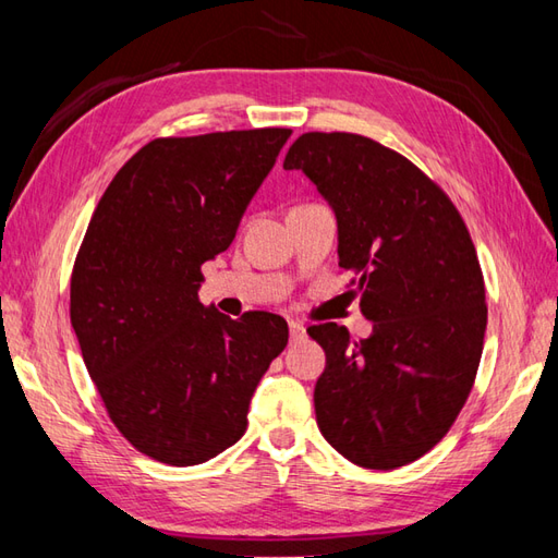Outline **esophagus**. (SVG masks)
I'll use <instances>...</instances> for the list:
<instances>
[{
    "instance_id": "obj_1",
    "label": "esophagus",
    "mask_w": 558,
    "mask_h": 558,
    "mask_svg": "<svg viewBox=\"0 0 558 558\" xmlns=\"http://www.w3.org/2000/svg\"><path fill=\"white\" fill-rule=\"evenodd\" d=\"M304 338H306V328L302 324H298V322H290V340L292 342H300Z\"/></svg>"
}]
</instances>
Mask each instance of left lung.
<instances>
[{
  "mask_svg": "<svg viewBox=\"0 0 558 558\" xmlns=\"http://www.w3.org/2000/svg\"><path fill=\"white\" fill-rule=\"evenodd\" d=\"M282 168L336 210L340 268L374 324L364 340L338 324L306 330L326 352L318 429L354 465H408L448 434L475 384L487 330L475 244L444 189L374 138L302 134Z\"/></svg>",
  "mask_w": 558,
  "mask_h": 558,
  "instance_id": "8db88e82",
  "label": "left lung"
}]
</instances>
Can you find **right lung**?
<instances>
[{"label": "right lung", "instance_id": "right-lung-1", "mask_svg": "<svg viewBox=\"0 0 558 558\" xmlns=\"http://www.w3.org/2000/svg\"><path fill=\"white\" fill-rule=\"evenodd\" d=\"M292 129L153 138L105 189L71 272V326L110 420L141 453L198 465L242 438L286 318L198 302Z\"/></svg>", "mask_w": 558, "mask_h": 558}]
</instances>
